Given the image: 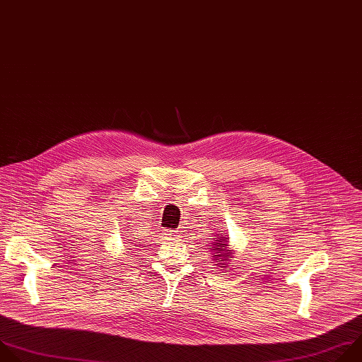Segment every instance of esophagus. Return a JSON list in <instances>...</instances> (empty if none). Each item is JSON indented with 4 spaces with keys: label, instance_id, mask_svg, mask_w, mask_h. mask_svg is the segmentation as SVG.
<instances>
[{
    "label": "esophagus",
    "instance_id": "obj_1",
    "mask_svg": "<svg viewBox=\"0 0 362 362\" xmlns=\"http://www.w3.org/2000/svg\"><path fill=\"white\" fill-rule=\"evenodd\" d=\"M165 234L168 235V237H171V238H174V237H177V234H178V231H175V230H167L165 231Z\"/></svg>",
    "mask_w": 362,
    "mask_h": 362
}]
</instances>
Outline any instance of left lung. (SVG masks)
I'll return each instance as SVG.
<instances>
[{
	"label": "left lung",
	"mask_w": 362,
	"mask_h": 362,
	"mask_svg": "<svg viewBox=\"0 0 362 362\" xmlns=\"http://www.w3.org/2000/svg\"><path fill=\"white\" fill-rule=\"evenodd\" d=\"M216 244H214L215 247H212L216 252V255H214L216 259L220 261H227L228 258H231V254H230V250H227V244H226V238L224 237H220L218 240H215ZM221 264V262H220ZM223 265H227V264H223Z\"/></svg>",
	"instance_id": "left-lung-1"
}]
</instances>
